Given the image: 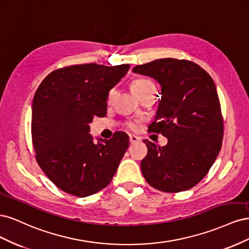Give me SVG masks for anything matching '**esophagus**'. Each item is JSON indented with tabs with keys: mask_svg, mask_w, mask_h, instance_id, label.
I'll return each instance as SVG.
<instances>
[{
	"mask_svg": "<svg viewBox=\"0 0 249 249\" xmlns=\"http://www.w3.org/2000/svg\"><path fill=\"white\" fill-rule=\"evenodd\" d=\"M140 141V138L136 135H130V143L131 144H134V143H137Z\"/></svg>",
	"mask_w": 249,
	"mask_h": 249,
	"instance_id": "34e87169",
	"label": "esophagus"
}]
</instances>
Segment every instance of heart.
<instances>
[{
    "label": "heart",
    "instance_id": "1",
    "mask_svg": "<svg viewBox=\"0 0 249 249\" xmlns=\"http://www.w3.org/2000/svg\"><path fill=\"white\" fill-rule=\"evenodd\" d=\"M131 89H132L133 93L136 95V96H138V95L143 94V93H147V92H150V91H154L155 86H154L153 83L150 82V81H148V80L139 79V80H136V81H134L132 83ZM114 93H115L114 89L110 90V92L108 94V102H110L113 99V96H114ZM127 125H129L130 129H133V130L136 129V126H137L136 124H133V123H130Z\"/></svg>",
    "mask_w": 249,
    "mask_h": 249
}]
</instances>
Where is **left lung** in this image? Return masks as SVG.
<instances>
[{"instance_id": "left-lung-1", "label": "left lung", "mask_w": 249, "mask_h": 249, "mask_svg": "<svg viewBox=\"0 0 249 249\" xmlns=\"http://www.w3.org/2000/svg\"><path fill=\"white\" fill-rule=\"evenodd\" d=\"M133 71L161 85L159 108L148 131L168 139L165 146L143 140L147 155L140 164L142 175L163 192L190 189L206 177L222 144L223 118L215 83L189 60L158 59Z\"/></svg>"}]
</instances>
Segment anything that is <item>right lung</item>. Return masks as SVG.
I'll return each mask as SVG.
<instances>
[{
    "instance_id": "obj_1",
    "label": "right lung",
    "mask_w": 249,
    "mask_h": 249,
    "mask_svg": "<svg viewBox=\"0 0 249 249\" xmlns=\"http://www.w3.org/2000/svg\"><path fill=\"white\" fill-rule=\"evenodd\" d=\"M129 70V64L71 65L52 71L37 88L31 123L35 158L62 191L86 197L114 177L129 136L116 132L95 144L89 124L107 114L109 91Z\"/></svg>"
}]
</instances>
